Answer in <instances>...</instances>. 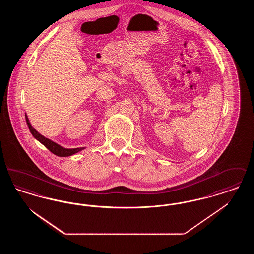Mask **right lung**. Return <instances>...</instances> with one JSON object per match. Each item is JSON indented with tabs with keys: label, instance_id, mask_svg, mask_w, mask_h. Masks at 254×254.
Segmentation results:
<instances>
[{
	"label": "right lung",
	"instance_id": "1",
	"mask_svg": "<svg viewBox=\"0 0 254 254\" xmlns=\"http://www.w3.org/2000/svg\"><path fill=\"white\" fill-rule=\"evenodd\" d=\"M25 120H26V124H27V127L30 130L31 134L33 135V137L38 140L41 144L45 145L49 151H51L53 154L57 155V156H60V157H67V156H71L73 154L85 149V147H77V148H65V147H63L60 145L56 144L55 142L49 140V138H46L45 136H43L42 134L37 131L35 128H33V127L31 126L30 122L28 120L26 114H25Z\"/></svg>",
	"mask_w": 254,
	"mask_h": 254
}]
</instances>
